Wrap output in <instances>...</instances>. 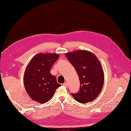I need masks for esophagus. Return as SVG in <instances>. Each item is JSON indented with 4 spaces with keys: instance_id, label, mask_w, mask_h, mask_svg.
I'll return each instance as SVG.
<instances>
[{
    "instance_id": "34e87169",
    "label": "esophagus",
    "mask_w": 131,
    "mask_h": 131,
    "mask_svg": "<svg viewBox=\"0 0 131 131\" xmlns=\"http://www.w3.org/2000/svg\"><path fill=\"white\" fill-rule=\"evenodd\" d=\"M62 85H63V86L66 87V88H67V86H68V84H67V82H64V83H63Z\"/></svg>"
}]
</instances>
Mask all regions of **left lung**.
I'll return each mask as SVG.
<instances>
[{
  "label": "left lung",
  "instance_id": "8db88e82",
  "mask_svg": "<svg viewBox=\"0 0 131 131\" xmlns=\"http://www.w3.org/2000/svg\"><path fill=\"white\" fill-rule=\"evenodd\" d=\"M74 67L80 79L78 92L71 93L81 103L93 101L100 93L104 84V73L98 59L92 52L78 50L66 54Z\"/></svg>",
  "mask_w": 131,
  "mask_h": 131
}]
</instances>
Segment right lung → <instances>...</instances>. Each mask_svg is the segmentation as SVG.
Returning <instances> with one entry per match:
<instances>
[{"label": "right lung", "instance_id": "add662e5", "mask_svg": "<svg viewBox=\"0 0 131 131\" xmlns=\"http://www.w3.org/2000/svg\"><path fill=\"white\" fill-rule=\"evenodd\" d=\"M59 57L56 53H39L31 59L24 74V85L29 97L40 103L49 101L61 85L50 73Z\"/></svg>", "mask_w": 131, "mask_h": 131}]
</instances>
